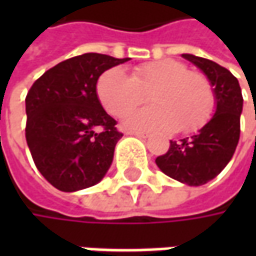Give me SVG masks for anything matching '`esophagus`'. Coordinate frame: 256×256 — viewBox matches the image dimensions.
Returning a JSON list of instances; mask_svg holds the SVG:
<instances>
[{
	"label": "esophagus",
	"mask_w": 256,
	"mask_h": 256,
	"mask_svg": "<svg viewBox=\"0 0 256 256\" xmlns=\"http://www.w3.org/2000/svg\"><path fill=\"white\" fill-rule=\"evenodd\" d=\"M126 135H135V136H138V138H142V140L148 138V134L138 132V131H128V132H126Z\"/></svg>",
	"instance_id": "obj_1"
}]
</instances>
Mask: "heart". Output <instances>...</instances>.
Here are the masks:
<instances>
[{"instance_id":"obj_1","label":"heart","mask_w":256,"mask_h":256,"mask_svg":"<svg viewBox=\"0 0 256 256\" xmlns=\"http://www.w3.org/2000/svg\"><path fill=\"white\" fill-rule=\"evenodd\" d=\"M150 91L152 106L128 116L126 126L146 132L175 130L192 134L201 130L214 112L215 94L210 80L172 58L136 65L131 75L116 66L110 68L96 81V96L115 118L132 112Z\"/></svg>"}]
</instances>
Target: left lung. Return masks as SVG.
I'll return each mask as SVG.
<instances>
[{
    "instance_id": "1",
    "label": "left lung",
    "mask_w": 256,
    "mask_h": 256,
    "mask_svg": "<svg viewBox=\"0 0 256 256\" xmlns=\"http://www.w3.org/2000/svg\"><path fill=\"white\" fill-rule=\"evenodd\" d=\"M208 76L214 86L216 111L191 138L171 141L168 152L155 160L158 168L176 181L200 186L214 180L231 161L241 134L242 98L238 80L211 60L182 54Z\"/></svg>"
}]
</instances>
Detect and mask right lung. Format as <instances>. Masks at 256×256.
Returning <instances> with one entry per match:
<instances>
[{
    "instance_id": "right-lung-1",
    "label": "right lung",
    "mask_w": 256,
    "mask_h": 256,
    "mask_svg": "<svg viewBox=\"0 0 256 256\" xmlns=\"http://www.w3.org/2000/svg\"><path fill=\"white\" fill-rule=\"evenodd\" d=\"M130 58L88 52L45 71L26 94L25 138L35 166L56 190L74 192L101 181L122 132L96 96L104 71Z\"/></svg>"
}]
</instances>
